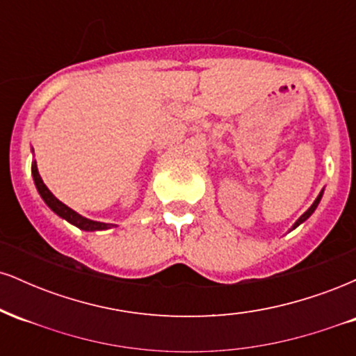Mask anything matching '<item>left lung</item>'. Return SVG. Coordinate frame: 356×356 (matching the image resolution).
<instances>
[{
    "mask_svg": "<svg viewBox=\"0 0 356 356\" xmlns=\"http://www.w3.org/2000/svg\"><path fill=\"white\" fill-rule=\"evenodd\" d=\"M321 195H323V191L320 192V195H318V197H316V201H314V202L312 204V207H309V209H308V211H306V212H305V214H303V216H301V218L296 220V222H295V226H293V229H295V227H298V226H300V224H301V222H303V220H306V219H308V218H309V216H312V214H313V212H314V209H316V207H318V204H320V199H321Z\"/></svg>",
    "mask_w": 356,
    "mask_h": 356,
    "instance_id": "obj_1",
    "label": "left lung"
}]
</instances>
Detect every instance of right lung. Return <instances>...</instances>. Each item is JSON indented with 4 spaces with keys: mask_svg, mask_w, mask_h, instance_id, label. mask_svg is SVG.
<instances>
[{
    "mask_svg": "<svg viewBox=\"0 0 356 356\" xmlns=\"http://www.w3.org/2000/svg\"><path fill=\"white\" fill-rule=\"evenodd\" d=\"M31 174H33L35 186H36V189H38L40 195L43 197V201L47 202L48 207H50L53 212H56L60 218L67 219L68 222L73 224V226L80 227V229H83V231H100V229H108V227H113V224L97 222V220H90L87 218H83V216H80L79 212H75L68 206H65L63 202H60L58 199H56L55 195L48 191V187L43 184L42 177H40V174H38V169H36V164L31 165Z\"/></svg>",
    "mask_w": 356,
    "mask_h": 356,
    "instance_id": "right-lung-1",
    "label": "right lung"
}]
</instances>
